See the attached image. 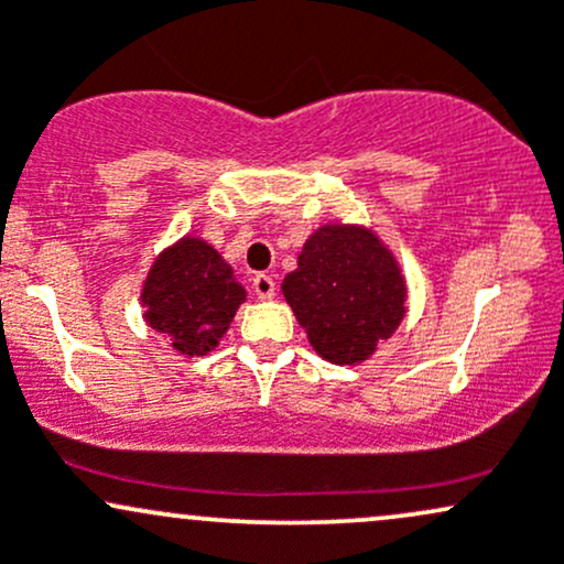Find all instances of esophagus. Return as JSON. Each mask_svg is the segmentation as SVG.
<instances>
[{"mask_svg":"<svg viewBox=\"0 0 564 564\" xmlns=\"http://www.w3.org/2000/svg\"><path fill=\"white\" fill-rule=\"evenodd\" d=\"M251 289H254L257 300L268 302V300H273V296H275V281L270 275H264V273L251 278Z\"/></svg>","mask_w":564,"mask_h":564,"instance_id":"1","label":"esophagus"}]
</instances>
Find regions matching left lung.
Instances as JSON below:
<instances>
[{"label": "left lung", "mask_w": 564, "mask_h": 564, "mask_svg": "<svg viewBox=\"0 0 564 564\" xmlns=\"http://www.w3.org/2000/svg\"><path fill=\"white\" fill-rule=\"evenodd\" d=\"M281 291L310 345L334 366L371 358L408 313L398 257L366 225H321L304 241Z\"/></svg>", "instance_id": "1"}]
</instances>
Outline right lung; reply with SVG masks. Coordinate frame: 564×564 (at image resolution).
I'll return each instance as SVG.
<instances>
[{
	"label": "right lung",
	"instance_id": "obj_1",
	"mask_svg": "<svg viewBox=\"0 0 564 564\" xmlns=\"http://www.w3.org/2000/svg\"><path fill=\"white\" fill-rule=\"evenodd\" d=\"M145 323L185 358L209 355L246 302V289L212 243L183 236L153 260L142 283Z\"/></svg>",
	"mask_w": 564,
	"mask_h": 564
}]
</instances>
